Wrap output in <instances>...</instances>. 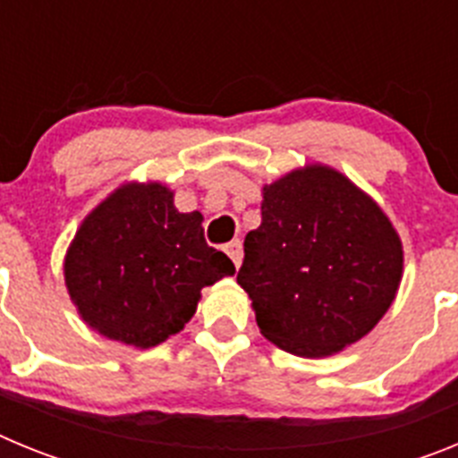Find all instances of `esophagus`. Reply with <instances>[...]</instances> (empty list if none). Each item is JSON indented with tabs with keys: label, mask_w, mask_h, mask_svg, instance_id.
Listing matches in <instances>:
<instances>
[{
	"label": "esophagus",
	"mask_w": 458,
	"mask_h": 458,
	"mask_svg": "<svg viewBox=\"0 0 458 458\" xmlns=\"http://www.w3.org/2000/svg\"><path fill=\"white\" fill-rule=\"evenodd\" d=\"M225 252L229 254V259H232V261H233V266H236V268H241V264H242V245H241V241H232V242H229V245H226V248H225Z\"/></svg>",
	"instance_id": "esophagus-1"
}]
</instances>
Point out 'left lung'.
<instances>
[{
    "mask_svg": "<svg viewBox=\"0 0 458 458\" xmlns=\"http://www.w3.org/2000/svg\"><path fill=\"white\" fill-rule=\"evenodd\" d=\"M238 284L268 342L327 358L369 335L394 302L403 245L390 217L335 167L291 169L261 190Z\"/></svg>",
    "mask_w": 458,
    "mask_h": 458,
    "instance_id": "obj_1",
    "label": "left lung"
}]
</instances>
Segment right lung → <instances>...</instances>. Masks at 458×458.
<instances>
[{
  "mask_svg": "<svg viewBox=\"0 0 458 458\" xmlns=\"http://www.w3.org/2000/svg\"><path fill=\"white\" fill-rule=\"evenodd\" d=\"M199 210L179 213L174 190L131 181L82 220L64 257L72 305L112 342L151 349L181 333L201 289L233 275L232 259L208 248Z\"/></svg>",
  "mask_w": 458,
  "mask_h": 458,
  "instance_id": "obj_1",
  "label": "right lung"
}]
</instances>
